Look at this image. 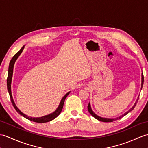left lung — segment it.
Segmentation results:
<instances>
[{
  "label": "left lung",
  "mask_w": 148,
  "mask_h": 148,
  "mask_svg": "<svg viewBox=\"0 0 148 148\" xmlns=\"http://www.w3.org/2000/svg\"><path fill=\"white\" fill-rule=\"evenodd\" d=\"M143 83H144V76H143V74L142 73V83H141V89H142V88H143ZM139 97H138V99H137V100H136V103H134V106L129 110V111H128L127 112H125L124 114H123V115H121V116H119V117H118V118H106L100 117V116H97L96 114H95V113L93 112V111H92V108H91L90 103H88V111H89V112L90 113V114L92 115V116H93V117L95 118H96L97 119H98V120H99V121H102V122H112V121H113L116 120V119H119L123 117V116H125L126 114H127L128 112H130L131 111H132V110L134 109L135 107H136V104H137V103L138 100H139Z\"/></svg>",
  "instance_id": "left-lung-1"
}]
</instances>
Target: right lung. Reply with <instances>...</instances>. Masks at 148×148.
<instances>
[{"instance_id": "add662e5", "label": "right lung", "mask_w": 148, "mask_h": 148, "mask_svg": "<svg viewBox=\"0 0 148 148\" xmlns=\"http://www.w3.org/2000/svg\"><path fill=\"white\" fill-rule=\"evenodd\" d=\"M25 46H23L22 48H21V49L19 51L18 53H16V54L13 56V57L12 58V59L11 60L10 63H9V69H8V79H7V86H8V92L9 94V96H10L11 98V101L12 102V104L13 106V107L14 108V109H16L19 114H20L21 116H23L24 118H25L29 120L34 121V122H36V123H46V122H49L50 121L53 120L55 118H56L57 116L60 114V112L62 111V110L63 109V106H64V102L65 100L66 99V97L68 96V95L71 92H69L67 93H66L65 96L63 97L61 100V102L60 103V104L58 107V108L56 109L55 111L53 112V113H51L48 115H46L42 116V117H39V118H32V117H30V116H28L27 115L23 114L20 109H19L17 106H16L15 103L13 100V99H12V93H11V81H12V73H13V67H14V63L16 60L17 58H18V56L20 55L21 53L23 51V50L24 49Z\"/></svg>"}]
</instances>
